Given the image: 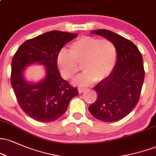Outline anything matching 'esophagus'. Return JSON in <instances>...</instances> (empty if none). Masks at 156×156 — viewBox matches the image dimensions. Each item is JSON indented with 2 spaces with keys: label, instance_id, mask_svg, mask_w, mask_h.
<instances>
[{
  "label": "esophagus",
  "instance_id": "1",
  "mask_svg": "<svg viewBox=\"0 0 156 156\" xmlns=\"http://www.w3.org/2000/svg\"><path fill=\"white\" fill-rule=\"evenodd\" d=\"M85 90H86V89H84V88H79V89H78V92H79V93L83 92Z\"/></svg>",
  "mask_w": 156,
  "mask_h": 156
}]
</instances>
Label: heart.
I'll return each instance as SVG.
<instances>
[{"label":"heart","instance_id":"1","mask_svg":"<svg viewBox=\"0 0 156 156\" xmlns=\"http://www.w3.org/2000/svg\"><path fill=\"white\" fill-rule=\"evenodd\" d=\"M117 60V49L114 42L107 39L84 36L69 44V53L62 51L58 53L56 64L65 79H71L81 65L84 72L73 82L79 87H85L110 76Z\"/></svg>","mask_w":156,"mask_h":156}]
</instances>
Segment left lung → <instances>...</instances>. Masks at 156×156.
<instances>
[{
  "label": "left lung",
  "mask_w": 156,
  "mask_h": 156,
  "mask_svg": "<svg viewBox=\"0 0 156 156\" xmlns=\"http://www.w3.org/2000/svg\"><path fill=\"white\" fill-rule=\"evenodd\" d=\"M114 42L117 60L110 76L94 89L98 98L89 106L91 114L105 122H114L126 117L136 105L144 79L143 58L131 41L105 29L92 31Z\"/></svg>",
  "instance_id": "1"
}]
</instances>
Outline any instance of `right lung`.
<instances>
[{
  "label": "right lung",
  "mask_w": 156,
  "mask_h": 156,
  "mask_svg": "<svg viewBox=\"0 0 156 156\" xmlns=\"http://www.w3.org/2000/svg\"><path fill=\"white\" fill-rule=\"evenodd\" d=\"M78 34L52 31L26 40L12 61L11 83L20 106L27 115L42 122H51L67 111L69 101L78 95L76 88L61 77L56 64L57 55L65 44ZM41 64L46 76L37 83L26 81L25 67Z\"/></svg>",
  "instance_id": "right-lung-1"
}]
</instances>
